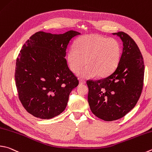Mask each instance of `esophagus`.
<instances>
[{
    "instance_id": "esophagus-1",
    "label": "esophagus",
    "mask_w": 152,
    "mask_h": 152,
    "mask_svg": "<svg viewBox=\"0 0 152 152\" xmlns=\"http://www.w3.org/2000/svg\"><path fill=\"white\" fill-rule=\"evenodd\" d=\"M79 83H80V84H84L86 83V81L84 80L80 79L79 80Z\"/></svg>"
}]
</instances>
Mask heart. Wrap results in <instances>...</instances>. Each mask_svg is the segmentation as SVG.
I'll list each match as a JSON object with an SVG mask.
<instances>
[{"mask_svg":"<svg viewBox=\"0 0 152 152\" xmlns=\"http://www.w3.org/2000/svg\"><path fill=\"white\" fill-rule=\"evenodd\" d=\"M122 47L119 41L97 34L84 35L78 38L67 53V62L70 70L77 73L86 63L87 65L79 71L81 78L95 75L103 78L110 75L119 64Z\"/></svg>","mask_w":152,"mask_h":152,"instance_id":"heart-1","label":"heart"}]
</instances>
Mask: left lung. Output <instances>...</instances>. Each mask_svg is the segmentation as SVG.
Returning a JSON list of instances; mask_svg holds the SVG:
<instances>
[{
  "mask_svg": "<svg viewBox=\"0 0 152 152\" xmlns=\"http://www.w3.org/2000/svg\"><path fill=\"white\" fill-rule=\"evenodd\" d=\"M123 42V51L117 68L108 76L88 80V101L92 112L104 121L124 117L136 106L141 95L144 63L138 46L124 32L113 33Z\"/></svg>",
  "mask_w": 152,
  "mask_h": 152,
  "instance_id": "8db88e82",
  "label": "left lung"
}]
</instances>
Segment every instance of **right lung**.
<instances>
[{"mask_svg":"<svg viewBox=\"0 0 152 152\" xmlns=\"http://www.w3.org/2000/svg\"><path fill=\"white\" fill-rule=\"evenodd\" d=\"M79 34L39 31L23 45L16 62V86L23 107L34 117L50 119L61 114L78 85L65 56L70 40Z\"/></svg>","mask_w":152,"mask_h":152,"instance_id":"obj_1","label":"right lung"}]
</instances>
